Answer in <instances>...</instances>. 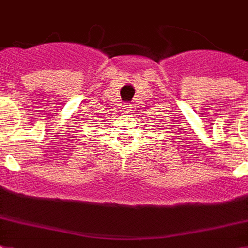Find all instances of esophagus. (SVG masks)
Returning a JSON list of instances; mask_svg holds the SVG:
<instances>
[{"label":"esophagus","mask_w":248,"mask_h":248,"mask_svg":"<svg viewBox=\"0 0 248 248\" xmlns=\"http://www.w3.org/2000/svg\"><path fill=\"white\" fill-rule=\"evenodd\" d=\"M122 109H124V112H130L132 109V106L130 103H124L122 104Z\"/></svg>","instance_id":"obj_1"}]
</instances>
